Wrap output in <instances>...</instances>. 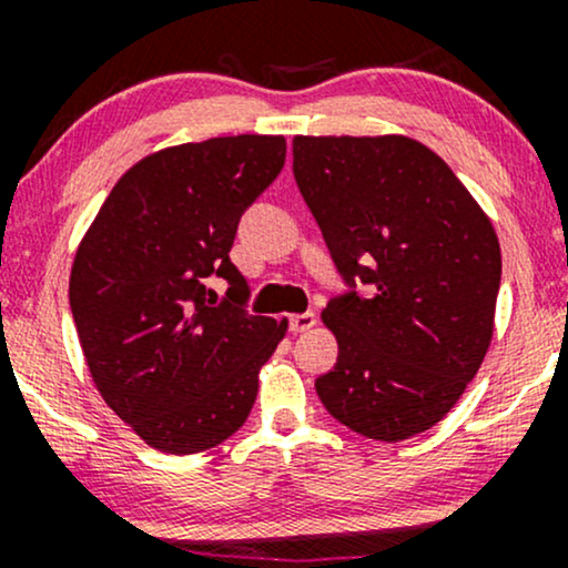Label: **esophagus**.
I'll return each instance as SVG.
<instances>
[{"label": "esophagus", "instance_id": "34e87169", "mask_svg": "<svg viewBox=\"0 0 568 568\" xmlns=\"http://www.w3.org/2000/svg\"><path fill=\"white\" fill-rule=\"evenodd\" d=\"M315 325H317L315 312H302V315H291L288 317V328L293 331V334H304V331L315 328Z\"/></svg>", "mask_w": 568, "mask_h": 568}]
</instances>
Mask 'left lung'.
I'll return each instance as SVG.
<instances>
[{
    "instance_id": "obj_1",
    "label": "left lung",
    "mask_w": 568,
    "mask_h": 568,
    "mask_svg": "<svg viewBox=\"0 0 568 568\" xmlns=\"http://www.w3.org/2000/svg\"><path fill=\"white\" fill-rule=\"evenodd\" d=\"M293 175L349 285L323 310L336 366L323 406L366 438L438 425L478 374L501 280L491 221L452 168L406 135H296ZM372 285V298L354 280Z\"/></svg>"
}]
</instances>
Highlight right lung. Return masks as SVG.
Instances as JSON below:
<instances>
[{
    "mask_svg": "<svg viewBox=\"0 0 568 568\" xmlns=\"http://www.w3.org/2000/svg\"><path fill=\"white\" fill-rule=\"evenodd\" d=\"M285 162L283 135H224L162 149L116 181L77 247L69 302L106 406L143 443L197 454L245 425L258 371L288 321L232 302L240 216ZM224 276V303L204 285Z\"/></svg>",
    "mask_w": 568,
    "mask_h": 568,
    "instance_id": "right-lung-1",
    "label": "right lung"
}]
</instances>
